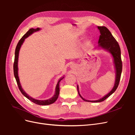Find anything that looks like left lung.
I'll return each mask as SVG.
<instances>
[{
    "instance_id": "8db88e82",
    "label": "left lung",
    "mask_w": 135,
    "mask_h": 135,
    "mask_svg": "<svg viewBox=\"0 0 135 135\" xmlns=\"http://www.w3.org/2000/svg\"><path fill=\"white\" fill-rule=\"evenodd\" d=\"M98 28L100 30V36L99 37V40L98 42L99 46H100L103 48H104L108 50L112 54L113 56L116 69V79L114 88H113L110 92L103 98L98 100L90 101L84 99L81 96L79 92V87L77 86L78 93H79L80 97L82 99V100H84L85 102L94 103H98L104 101L107 98L110 97L114 92L119 85L122 71V62L121 59L120 49L118 42L117 41L115 38L112 35L111 32L109 31V30L106 27L98 26Z\"/></svg>"
}]
</instances>
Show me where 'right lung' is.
I'll use <instances>...</instances> for the list:
<instances>
[{
    "instance_id": "obj_1",
    "label": "right lung",
    "mask_w": 135,
    "mask_h": 135,
    "mask_svg": "<svg viewBox=\"0 0 135 135\" xmlns=\"http://www.w3.org/2000/svg\"><path fill=\"white\" fill-rule=\"evenodd\" d=\"M40 30V28H37L36 29H33V28H31L24 35L22 36L20 41H18V44L17 45V46L16 47V50H15V61H14V64H13V71H14V75L15 77V79L17 81V85L18 86V88L21 92V93L25 97H26L28 99H29L30 100H31L33 103H35L37 105H50V104H51L54 103L56 100V99L58 98V95L59 94V82L60 80H62L64 77H62L61 79H60L58 82L57 85H56V90H55V93L54 95L53 96V98H51V99L49 100H36L32 98L31 97H29L28 95L26 93L25 91L23 90V89H22L20 83V80H19V78H18V54H19V51L20 49V47L21 46V45L22 44V43L23 42L25 39L28 36H30V35L32 34L33 32H36L37 31H38Z\"/></svg>"
}]
</instances>
